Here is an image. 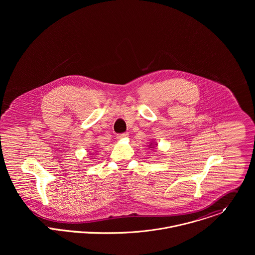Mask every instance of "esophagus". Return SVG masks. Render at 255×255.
<instances>
[{
    "mask_svg": "<svg viewBox=\"0 0 255 255\" xmlns=\"http://www.w3.org/2000/svg\"><path fill=\"white\" fill-rule=\"evenodd\" d=\"M128 136V132H124V133H120L117 135V138L118 139H123V138H127Z\"/></svg>",
    "mask_w": 255,
    "mask_h": 255,
    "instance_id": "esophagus-1",
    "label": "esophagus"
}]
</instances>
